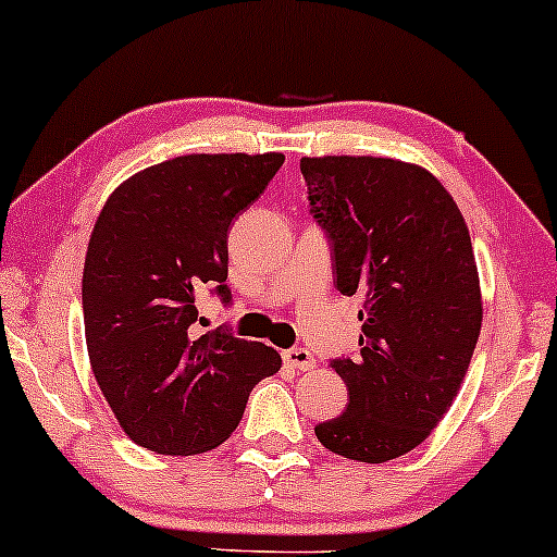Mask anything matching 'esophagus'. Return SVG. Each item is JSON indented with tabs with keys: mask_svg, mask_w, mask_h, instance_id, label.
<instances>
[{
	"mask_svg": "<svg viewBox=\"0 0 557 557\" xmlns=\"http://www.w3.org/2000/svg\"><path fill=\"white\" fill-rule=\"evenodd\" d=\"M281 358H284V362L289 368H295V371H310L312 368V355H310V349H305V347H289V349H284V355H281Z\"/></svg>",
	"mask_w": 557,
	"mask_h": 557,
	"instance_id": "1",
	"label": "esophagus"
}]
</instances>
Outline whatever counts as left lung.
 I'll list each match as a JSON object with an SVG mask.
<instances>
[{
    "mask_svg": "<svg viewBox=\"0 0 557 557\" xmlns=\"http://www.w3.org/2000/svg\"><path fill=\"white\" fill-rule=\"evenodd\" d=\"M334 286L358 295L360 352L331 360L347 410L323 447L386 463L421 445L458 397L481 331L479 273L455 199L429 171L386 158H302Z\"/></svg>",
    "mask_w": 557,
    "mask_h": 557,
    "instance_id": "left-lung-1",
    "label": "left lung"
}]
</instances>
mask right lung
I'll list each match as a JSON object with an SVG mask.
<instances>
[{"label": "right lung", "instance_id": "obj_1", "mask_svg": "<svg viewBox=\"0 0 557 557\" xmlns=\"http://www.w3.org/2000/svg\"><path fill=\"white\" fill-rule=\"evenodd\" d=\"M284 154H186L112 191L86 249L84 326L91 371L136 445L197 455L223 445L255 384L281 355L218 329L197 334V302L231 305L228 231Z\"/></svg>", "mask_w": 557, "mask_h": 557}]
</instances>
